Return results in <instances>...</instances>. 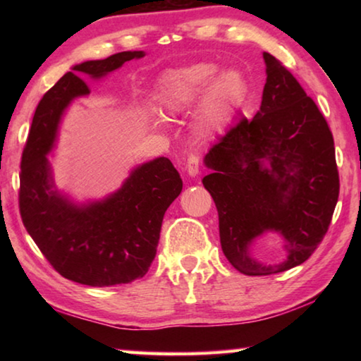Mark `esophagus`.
I'll return each mask as SVG.
<instances>
[{
	"instance_id": "obj_1",
	"label": "esophagus",
	"mask_w": 361,
	"mask_h": 361,
	"mask_svg": "<svg viewBox=\"0 0 361 361\" xmlns=\"http://www.w3.org/2000/svg\"><path fill=\"white\" fill-rule=\"evenodd\" d=\"M186 172L189 176H195L199 173V156L191 154L186 159Z\"/></svg>"
}]
</instances>
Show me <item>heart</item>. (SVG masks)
<instances>
[{
	"label": "heart",
	"instance_id": "heart-1",
	"mask_svg": "<svg viewBox=\"0 0 361 361\" xmlns=\"http://www.w3.org/2000/svg\"><path fill=\"white\" fill-rule=\"evenodd\" d=\"M247 92L245 79L235 70L219 73V66L199 62L164 73L159 78L154 99L166 116H178L194 108L195 129L202 137H213L223 129Z\"/></svg>",
	"mask_w": 361,
	"mask_h": 361
}]
</instances>
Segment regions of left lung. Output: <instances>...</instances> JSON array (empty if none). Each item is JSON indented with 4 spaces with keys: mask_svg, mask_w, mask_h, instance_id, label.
<instances>
[{
    "mask_svg": "<svg viewBox=\"0 0 361 361\" xmlns=\"http://www.w3.org/2000/svg\"><path fill=\"white\" fill-rule=\"evenodd\" d=\"M266 84L259 111L242 118L207 152L204 186L215 200L223 253L245 276L302 264L331 223L339 197L333 133L296 78L262 54ZM266 231L286 240L287 258L262 265L249 248Z\"/></svg>",
    "mask_w": 361,
    "mask_h": 361,
    "instance_id": "left-lung-1",
    "label": "left lung"
}]
</instances>
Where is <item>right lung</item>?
<instances>
[{"mask_svg": "<svg viewBox=\"0 0 361 361\" xmlns=\"http://www.w3.org/2000/svg\"><path fill=\"white\" fill-rule=\"evenodd\" d=\"M143 51L78 63L39 100L20 162L23 226L52 267L73 282L113 286L142 279L156 256L162 219L183 181L167 157L135 167L118 191L76 204L56 188L47 154L71 102L90 94L85 76L105 78Z\"/></svg>", "mask_w": 361, "mask_h": 361, "instance_id": "1", "label": "right lung"}]
</instances>
